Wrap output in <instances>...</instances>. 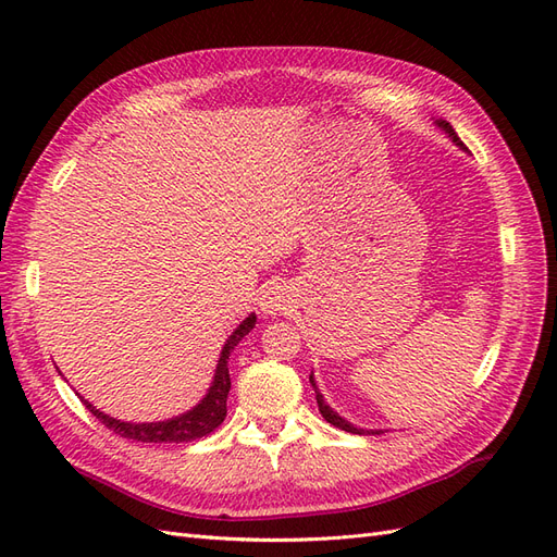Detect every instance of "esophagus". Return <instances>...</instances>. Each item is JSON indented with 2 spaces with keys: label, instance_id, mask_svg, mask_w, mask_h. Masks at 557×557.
Listing matches in <instances>:
<instances>
[{
  "label": "esophagus",
  "instance_id": "34e87169",
  "mask_svg": "<svg viewBox=\"0 0 557 557\" xmlns=\"http://www.w3.org/2000/svg\"><path fill=\"white\" fill-rule=\"evenodd\" d=\"M293 290L285 283H272L269 288L260 295V311L262 315L276 318L281 313H288L293 307Z\"/></svg>",
  "mask_w": 557,
  "mask_h": 557
}]
</instances>
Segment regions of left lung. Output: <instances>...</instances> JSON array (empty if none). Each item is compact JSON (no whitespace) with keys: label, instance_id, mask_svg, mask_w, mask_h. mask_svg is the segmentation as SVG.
Here are the masks:
<instances>
[{"label":"left lung","instance_id":"obj_1","mask_svg":"<svg viewBox=\"0 0 557 557\" xmlns=\"http://www.w3.org/2000/svg\"><path fill=\"white\" fill-rule=\"evenodd\" d=\"M434 125L436 127H440L444 134H446V137L455 144V146H458L460 150H467L465 148V144L460 141V137H458V134H455V129L450 127V123H446V121H442V117H436V121H434ZM309 381H311V385H313V393H315V401H318V411L320 413H323V418L327 420V423L330 425H334V428H339V430H346V432H352V434H383V430H362V428H358V425H352V423H348V420L346 418H342L339 413H336L332 407H330V404L325 401V397H323V393H320L318 391V385H315V379H313V372L309 374Z\"/></svg>","mask_w":557,"mask_h":557}]
</instances>
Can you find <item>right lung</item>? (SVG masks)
I'll use <instances>...</instances> for the list:
<instances>
[{
	"label": "right lung",
	"mask_w": 557,
	"mask_h": 557,
	"mask_svg": "<svg viewBox=\"0 0 557 557\" xmlns=\"http://www.w3.org/2000/svg\"><path fill=\"white\" fill-rule=\"evenodd\" d=\"M256 323H258V315L248 313L242 320V323L234 327V332L227 336V342L223 344L221 356H218V364H215V372H213V379H211L207 395L201 397L193 409L183 411L178 416H172L166 420H153V423H127V420H117V418H113L104 411H99L97 407H92V404L86 397H81L78 393L76 395L81 397L83 404H86V409L99 420V423H104L115 434L125 436V440L144 442V444L195 442V440H199V436H207L209 432H213L225 420V416H227V393L232 387L230 369H227L230 352L252 327H256Z\"/></svg>",
	"instance_id": "right-lung-1"
}]
</instances>
